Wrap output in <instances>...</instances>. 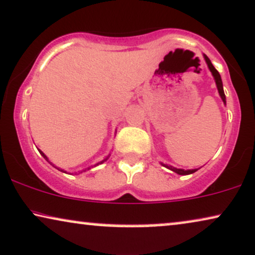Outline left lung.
Wrapping results in <instances>:
<instances>
[{
  "instance_id": "1",
  "label": "left lung",
  "mask_w": 255,
  "mask_h": 255,
  "mask_svg": "<svg viewBox=\"0 0 255 255\" xmlns=\"http://www.w3.org/2000/svg\"><path fill=\"white\" fill-rule=\"evenodd\" d=\"M204 59H205V61H207L208 66H209V69H210L211 73H213L214 78H215V82H216V85H217V90H219L220 96H221V98H222L223 102L226 103V95H225V91H223L222 79H221L220 73L215 69V67H214L213 64H211V61H210L209 58H208L207 56H204ZM162 165H164L165 167H167V168H170V170H172L173 172H176L178 174H191V173H194V172H196V171H197V170H186V171H184V170H182V168H176V167H172V166H168V165H165V164H162Z\"/></svg>"
}]
</instances>
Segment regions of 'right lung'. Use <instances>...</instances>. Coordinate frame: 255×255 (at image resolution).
I'll return each mask as SVG.
<instances>
[{
  "mask_svg": "<svg viewBox=\"0 0 255 255\" xmlns=\"http://www.w3.org/2000/svg\"><path fill=\"white\" fill-rule=\"evenodd\" d=\"M40 152V154H41L42 155V157H44L45 159H46V160H47V157H46V155L44 154V153H42L41 151H39ZM107 159H108V157H107L106 159H104V160H102V161H101V162H97V164L96 165H95V166H97V165H100V164H102V162H104V161H106L107 160ZM54 167H56V166H54ZM56 168H58V167H56ZM89 168H90V167H89ZM89 168H85V170H89ZM58 170H59V171H61V172H64V170H61V168H58ZM84 170V171H85ZM82 172H83V171H82Z\"/></svg>",
  "mask_w": 255,
  "mask_h": 255,
  "instance_id": "1",
  "label": "right lung"
}]
</instances>
